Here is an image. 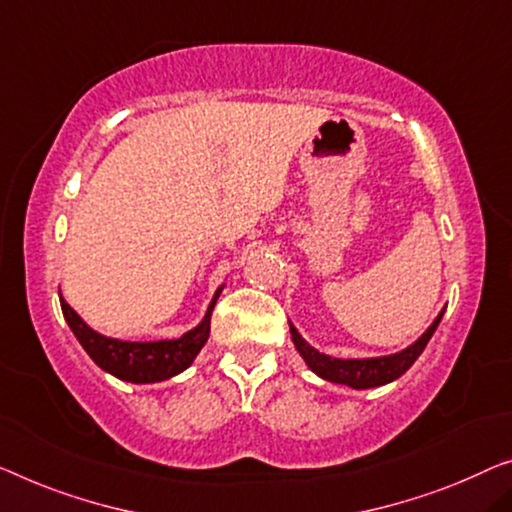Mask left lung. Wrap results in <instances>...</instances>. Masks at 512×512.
Here are the masks:
<instances>
[{"label": "left lung", "instance_id": "obj_1", "mask_svg": "<svg viewBox=\"0 0 512 512\" xmlns=\"http://www.w3.org/2000/svg\"><path fill=\"white\" fill-rule=\"evenodd\" d=\"M441 317H444V310L439 312L430 329H427L421 338L414 342V345H409L398 354L379 356V358H331L322 352H317L315 347H310L292 324H289V331H292V342L296 345V349H299L303 361L308 363V368L315 372V375H319L326 381H333V384H345L349 388H358V391H363V388L384 386L388 381L402 377L404 372L414 365L416 358L423 354V349L427 342H430L432 333L437 331Z\"/></svg>", "mask_w": 512, "mask_h": 512}]
</instances>
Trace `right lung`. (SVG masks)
Wrapping results in <instances>:
<instances>
[{
  "label": "right lung",
  "instance_id": "1",
  "mask_svg": "<svg viewBox=\"0 0 512 512\" xmlns=\"http://www.w3.org/2000/svg\"><path fill=\"white\" fill-rule=\"evenodd\" d=\"M223 287L216 289L213 299L207 308V315L193 331L183 333L177 340H156V342H131V340H117L108 338V335L96 333L91 326L82 322V317L75 312L71 305L61 299V312L64 319L71 326L75 338L85 352L91 356L98 368L110 372L117 379L131 381V384H154V381L170 379L179 375L195 361L200 354L204 342L209 340L211 331V312L216 305Z\"/></svg>",
  "mask_w": 512,
  "mask_h": 512
}]
</instances>
